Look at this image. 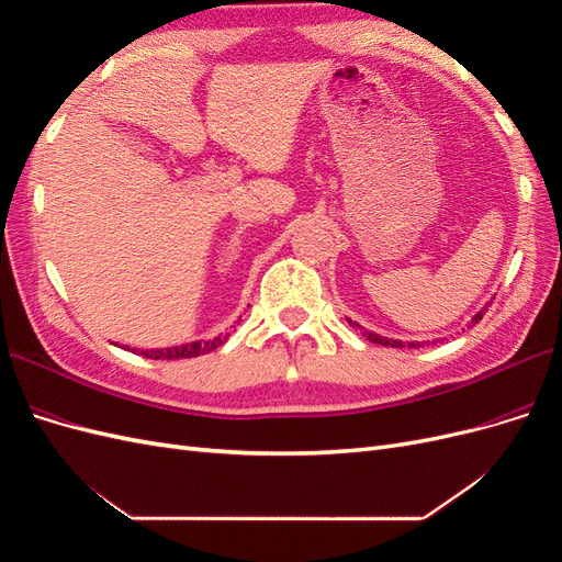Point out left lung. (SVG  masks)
Listing matches in <instances>:
<instances>
[{"instance_id":"left-lung-1","label":"left lung","mask_w":562,"mask_h":562,"mask_svg":"<svg viewBox=\"0 0 562 562\" xmlns=\"http://www.w3.org/2000/svg\"><path fill=\"white\" fill-rule=\"evenodd\" d=\"M487 304H492V302H487ZM487 304H485V307L479 312V314H475L473 318H471V326H473V323H479L481 318H483V314L487 312ZM349 323H351V326L353 328H361L359 326V323H353L351 318H347ZM363 330V335L370 339V342H375V345H382V347H407V349H411V347H422L419 342H401V339H391V337H384V335H378V333H370V330H366V328H361Z\"/></svg>"}]
</instances>
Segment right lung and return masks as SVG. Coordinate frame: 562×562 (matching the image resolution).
Wrapping results in <instances>:
<instances>
[{
  "instance_id": "1",
  "label": "right lung",
  "mask_w": 562,
  "mask_h": 562,
  "mask_svg": "<svg viewBox=\"0 0 562 562\" xmlns=\"http://www.w3.org/2000/svg\"><path fill=\"white\" fill-rule=\"evenodd\" d=\"M227 337H213V339H196V342H187V345H178V347H166V349H145L140 351V356L145 359H155V361H173V359H194V356L209 353L213 349H217L220 345L225 342ZM138 349H133V353Z\"/></svg>"
}]
</instances>
